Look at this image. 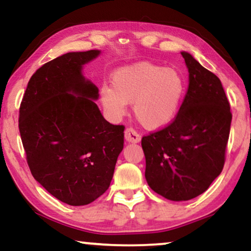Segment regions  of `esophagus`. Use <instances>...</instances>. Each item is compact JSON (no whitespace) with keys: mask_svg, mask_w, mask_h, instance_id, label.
Wrapping results in <instances>:
<instances>
[{"mask_svg":"<svg viewBox=\"0 0 251 251\" xmlns=\"http://www.w3.org/2000/svg\"><path fill=\"white\" fill-rule=\"evenodd\" d=\"M125 138L128 143L137 144L140 142L142 137H140V135H138V133H137L133 129L128 128V129H126V131H125Z\"/></svg>","mask_w":251,"mask_h":251,"instance_id":"esophagus-1","label":"esophagus"}]
</instances>
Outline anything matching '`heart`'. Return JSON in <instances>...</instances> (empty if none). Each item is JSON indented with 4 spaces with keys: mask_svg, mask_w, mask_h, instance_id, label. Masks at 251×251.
Instances as JSON below:
<instances>
[{
    "mask_svg": "<svg viewBox=\"0 0 251 251\" xmlns=\"http://www.w3.org/2000/svg\"><path fill=\"white\" fill-rule=\"evenodd\" d=\"M112 88L99 90L100 104L112 120L126 114V104H132L135 118L147 130H161L170 126L179 114L186 84L179 72L147 61L116 70L111 77Z\"/></svg>",
    "mask_w": 251,
    "mask_h": 251,
    "instance_id": "1",
    "label": "heart"
}]
</instances>
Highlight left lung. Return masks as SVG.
I'll list each match as a JSON object with an SVG mask.
<instances>
[{"label":"left lung","instance_id":"obj_1","mask_svg":"<svg viewBox=\"0 0 251 251\" xmlns=\"http://www.w3.org/2000/svg\"><path fill=\"white\" fill-rule=\"evenodd\" d=\"M181 56L188 88L179 114L142 139L147 184L171 201L197 198L221 175L232 121L221 80L191 53L181 51Z\"/></svg>","mask_w":251,"mask_h":251}]
</instances>
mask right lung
<instances>
[{
  "label": "right lung",
  "mask_w": 251,
  "mask_h": 251,
  "mask_svg": "<svg viewBox=\"0 0 251 251\" xmlns=\"http://www.w3.org/2000/svg\"><path fill=\"white\" fill-rule=\"evenodd\" d=\"M100 50L67 52L40 67L27 84L19 131L36 181L70 205H85L111 184L125 126L106 121L98 88L83 75Z\"/></svg>",
  "instance_id": "obj_1"
}]
</instances>
